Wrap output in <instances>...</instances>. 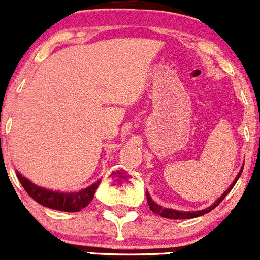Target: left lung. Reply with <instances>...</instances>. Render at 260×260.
Masks as SVG:
<instances>
[{"label":"left lung","instance_id":"8db88e82","mask_svg":"<svg viewBox=\"0 0 260 260\" xmlns=\"http://www.w3.org/2000/svg\"><path fill=\"white\" fill-rule=\"evenodd\" d=\"M242 169H243V165L242 168H241V171L238 172V174L236 176V178H234V181L232 182V185L229 186L228 189L225 190L224 194H221V197H219V198L216 199L215 203H212L210 206V207L204 208V210H201V211H177V210H172V208H165V207H161L160 204L156 203L155 201H152V198L150 197V194H148V191H146V195H147V203H148V206H150V210L152 211V212H155L156 215L161 216V217H165V219H172V220H183V219H194V217H198V216H203L204 213H208L210 211H212L213 208L217 207L220 203H221L222 199L226 197V195L229 194V191H231L232 189H233V186L236 185V182L238 181V178H240L241 173H242Z\"/></svg>","mask_w":260,"mask_h":260}]
</instances>
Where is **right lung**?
<instances>
[{
	"instance_id": "1",
	"label": "right lung",
	"mask_w": 260,
	"mask_h": 260,
	"mask_svg": "<svg viewBox=\"0 0 260 260\" xmlns=\"http://www.w3.org/2000/svg\"><path fill=\"white\" fill-rule=\"evenodd\" d=\"M17 177L27 194L31 197L34 201L44 207L52 208V210L63 211V212H78L86 206L91 203L93 199L95 191L98 190L100 181H96L95 183L89 185L88 187L75 192H62L53 191V190L45 189L41 186L35 185L26 177L22 176L19 172H17Z\"/></svg>"
}]
</instances>
